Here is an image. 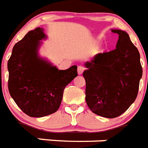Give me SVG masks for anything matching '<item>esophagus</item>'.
I'll return each instance as SVG.
<instances>
[{"label": "esophagus", "instance_id": "34e87169", "mask_svg": "<svg viewBox=\"0 0 148 148\" xmlns=\"http://www.w3.org/2000/svg\"><path fill=\"white\" fill-rule=\"evenodd\" d=\"M84 69L85 68L83 66H78V67H77V73H78V74H82L84 72Z\"/></svg>", "mask_w": 148, "mask_h": 148}]
</instances>
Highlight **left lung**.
I'll return each mask as SVG.
<instances>
[{"instance_id":"obj_1","label":"left lung","mask_w":148,"mask_h":148,"mask_svg":"<svg viewBox=\"0 0 148 148\" xmlns=\"http://www.w3.org/2000/svg\"><path fill=\"white\" fill-rule=\"evenodd\" d=\"M111 31L119 35L116 48L96 54L85 63L83 72L88 106L109 119L122 115L134 103L143 73L139 51L129 35L119 29Z\"/></svg>"}]
</instances>
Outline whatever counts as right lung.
<instances>
[{
	"instance_id": "obj_1",
	"label": "right lung",
	"mask_w": 148,
	"mask_h": 148,
	"mask_svg": "<svg viewBox=\"0 0 148 148\" xmlns=\"http://www.w3.org/2000/svg\"><path fill=\"white\" fill-rule=\"evenodd\" d=\"M42 28L29 31L13 47L8 62V90L17 106L31 117H43L59 109L65 87L77 76L74 65L67 70L56 66L39 56Z\"/></svg>"
}]
</instances>
